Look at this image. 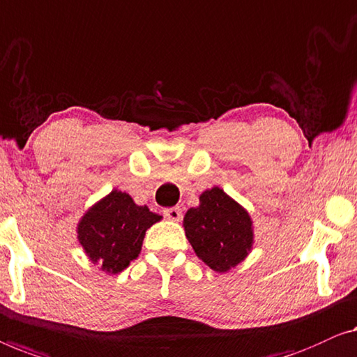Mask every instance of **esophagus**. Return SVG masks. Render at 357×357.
Here are the masks:
<instances>
[{
    "mask_svg": "<svg viewBox=\"0 0 357 357\" xmlns=\"http://www.w3.org/2000/svg\"><path fill=\"white\" fill-rule=\"evenodd\" d=\"M163 215L168 220H172V222H181V218H183V210L179 207H169L163 210Z\"/></svg>",
    "mask_w": 357,
    "mask_h": 357,
    "instance_id": "esophagus-1",
    "label": "esophagus"
}]
</instances>
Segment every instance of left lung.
Masks as SVG:
<instances>
[{"mask_svg":"<svg viewBox=\"0 0 357 357\" xmlns=\"http://www.w3.org/2000/svg\"><path fill=\"white\" fill-rule=\"evenodd\" d=\"M183 227L197 257L218 273L243 262L254 245L252 218L243 205L215 185L204 190Z\"/></svg>","mask_w":357,"mask_h":357,"instance_id":"obj_1","label":"left lung"}]
</instances>
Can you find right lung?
I'll use <instances>...</instances> for the list:
<instances>
[{"label":"right lung","instance_id":"right-lung-1","mask_svg":"<svg viewBox=\"0 0 357 357\" xmlns=\"http://www.w3.org/2000/svg\"><path fill=\"white\" fill-rule=\"evenodd\" d=\"M160 220L147 205H137L129 194L114 189L84 213L77 239L90 262L116 275L139 257L145 231Z\"/></svg>","mask_w":357,"mask_h":357}]
</instances>
